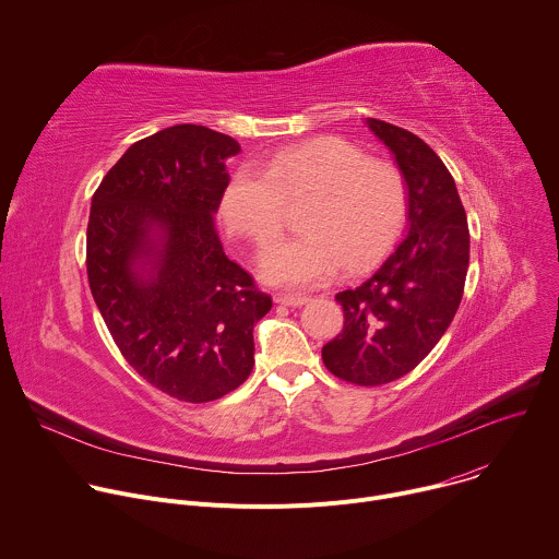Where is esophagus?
Wrapping results in <instances>:
<instances>
[{
  "label": "esophagus",
  "mask_w": 559,
  "mask_h": 559,
  "mask_svg": "<svg viewBox=\"0 0 559 559\" xmlns=\"http://www.w3.org/2000/svg\"><path fill=\"white\" fill-rule=\"evenodd\" d=\"M309 298L307 296H300V294H278L276 296V302L278 305H287V307H300L305 305Z\"/></svg>",
  "instance_id": "1"
}]
</instances>
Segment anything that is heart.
<instances>
[{
  "label": "heart",
  "mask_w": 559,
  "mask_h": 559,
  "mask_svg": "<svg viewBox=\"0 0 559 559\" xmlns=\"http://www.w3.org/2000/svg\"><path fill=\"white\" fill-rule=\"evenodd\" d=\"M302 236L287 238L261 261L274 287L307 289L343 267L362 272L395 243L407 216V181L382 158L338 136L313 139L276 152L265 168H238L221 199L225 227L259 250L283 231L285 203L307 201Z\"/></svg>",
  "instance_id": "1"
}]
</instances>
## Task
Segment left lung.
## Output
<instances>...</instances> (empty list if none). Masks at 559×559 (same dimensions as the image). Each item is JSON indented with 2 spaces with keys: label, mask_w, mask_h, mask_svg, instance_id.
I'll use <instances>...</instances> for the list:
<instances>
[{
  "label": "left lung",
  "mask_w": 559,
  "mask_h": 559,
  "mask_svg": "<svg viewBox=\"0 0 559 559\" xmlns=\"http://www.w3.org/2000/svg\"><path fill=\"white\" fill-rule=\"evenodd\" d=\"M365 123L407 181V231L365 283L336 294L345 325L323 347V362L347 382L376 386L409 373L451 325L468 270V225L453 177L420 136L380 119Z\"/></svg>",
  "instance_id": "8db88e82"
}]
</instances>
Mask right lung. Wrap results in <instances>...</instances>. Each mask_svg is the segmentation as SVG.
I'll return each instance as SVG.
<instances>
[{
    "label": "right lung",
    "instance_id": "add662e5",
    "mask_svg": "<svg viewBox=\"0 0 559 559\" xmlns=\"http://www.w3.org/2000/svg\"><path fill=\"white\" fill-rule=\"evenodd\" d=\"M231 136L181 123L132 143L93 197V298L130 367L183 403H210L254 367L272 298L223 252L214 214Z\"/></svg>",
    "mask_w": 559,
    "mask_h": 559
}]
</instances>
